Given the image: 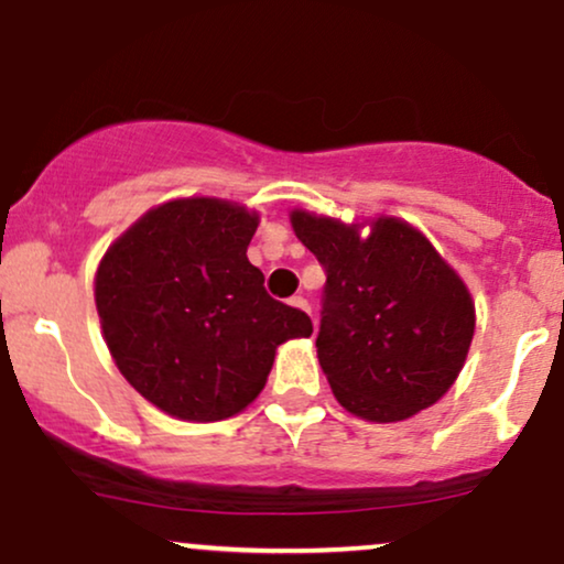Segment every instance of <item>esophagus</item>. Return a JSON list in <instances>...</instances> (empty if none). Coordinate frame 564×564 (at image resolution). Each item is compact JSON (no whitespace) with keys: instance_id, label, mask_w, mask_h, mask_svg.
I'll return each instance as SVG.
<instances>
[{"instance_id":"1","label":"esophagus","mask_w":564,"mask_h":564,"mask_svg":"<svg viewBox=\"0 0 564 564\" xmlns=\"http://www.w3.org/2000/svg\"><path fill=\"white\" fill-rule=\"evenodd\" d=\"M291 304H294V307L304 310V313H307V315H313V307H310V302L304 300V296H291Z\"/></svg>"}]
</instances>
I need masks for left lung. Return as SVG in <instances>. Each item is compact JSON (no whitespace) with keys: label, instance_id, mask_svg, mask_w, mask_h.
<instances>
[{"label":"left lung","instance_id":"8db88e82","mask_svg":"<svg viewBox=\"0 0 564 564\" xmlns=\"http://www.w3.org/2000/svg\"><path fill=\"white\" fill-rule=\"evenodd\" d=\"M291 228L326 270L315 347L336 400L379 424L437 403L475 336L456 270L403 219L379 217L360 238L358 225L296 209Z\"/></svg>","mask_w":564,"mask_h":564}]
</instances>
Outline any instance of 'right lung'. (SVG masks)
Wrapping results in <instances>:
<instances>
[{"mask_svg": "<svg viewBox=\"0 0 564 564\" xmlns=\"http://www.w3.org/2000/svg\"><path fill=\"white\" fill-rule=\"evenodd\" d=\"M260 217L219 198L142 215L102 257L95 304L116 366L142 398L185 422H219L262 392L275 349L313 334L249 262Z\"/></svg>", "mask_w": 564, "mask_h": 564, "instance_id": "add662e5", "label": "right lung"}]
</instances>
